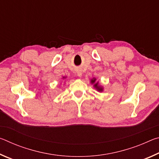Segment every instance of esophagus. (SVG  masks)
<instances>
[{
  "instance_id": "1",
  "label": "esophagus",
  "mask_w": 159,
  "mask_h": 159,
  "mask_svg": "<svg viewBox=\"0 0 159 159\" xmlns=\"http://www.w3.org/2000/svg\"><path fill=\"white\" fill-rule=\"evenodd\" d=\"M77 73H78V76H82L81 71H78Z\"/></svg>"
}]
</instances>
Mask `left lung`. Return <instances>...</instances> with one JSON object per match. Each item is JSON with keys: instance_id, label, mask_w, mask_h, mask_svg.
Wrapping results in <instances>:
<instances>
[{"instance_id": "obj_1", "label": "left lung", "mask_w": 159, "mask_h": 159, "mask_svg": "<svg viewBox=\"0 0 159 159\" xmlns=\"http://www.w3.org/2000/svg\"><path fill=\"white\" fill-rule=\"evenodd\" d=\"M95 80H96L95 79H93L92 80H91V83H94L95 82ZM94 86H95V87L97 88V89H98V91H102V90H103L101 87H99V86H98V83H95V84L94 85Z\"/></svg>"}]
</instances>
